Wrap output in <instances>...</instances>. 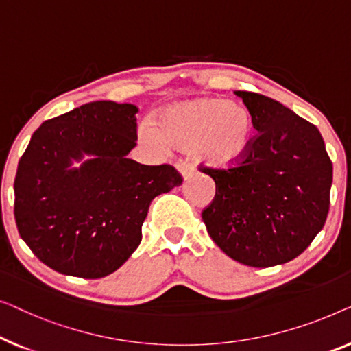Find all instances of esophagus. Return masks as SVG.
<instances>
[{"mask_svg": "<svg viewBox=\"0 0 351 351\" xmlns=\"http://www.w3.org/2000/svg\"><path fill=\"white\" fill-rule=\"evenodd\" d=\"M178 170H180L181 173L187 178V176H191L192 173H194V165H192L191 162H187V160H180V162H178Z\"/></svg>", "mask_w": 351, "mask_h": 351, "instance_id": "obj_1", "label": "esophagus"}]
</instances>
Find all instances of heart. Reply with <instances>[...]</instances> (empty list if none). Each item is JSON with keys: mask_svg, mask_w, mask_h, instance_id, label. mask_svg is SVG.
I'll list each match as a JSON object with an SVG mask.
<instances>
[{"mask_svg": "<svg viewBox=\"0 0 351 351\" xmlns=\"http://www.w3.org/2000/svg\"><path fill=\"white\" fill-rule=\"evenodd\" d=\"M253 119L243 106L221 98L202 97L159 111L156 124L141 125L143 140L187 149L199 160L230 165L248 152L253 141Z\"/></svg>", "mask_w": 351, "mask_h": 351, "instance_id": "b5f03b06", "label": "heart"}]
</instances>
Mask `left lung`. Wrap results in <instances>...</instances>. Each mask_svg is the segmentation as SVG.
Segmentation results:
<instances>
[{
    "instance_id": "1",
    "label": "left lung",
    "mask_w": 351,
    "mask_h": 351,
    "mask_svg": "<svg viewBox=\"0 0 351 351\" xmlns=\"http://www.w3.org/2000/svg\"><path fill=\"white\" fill-rule=\"evenodd\" d=\"M253 136L235 164L200 171L215 180L202 219L216 245L234 261L272 267L298 258L323 229L329 211L332 162L313 124L261 93L239 90Z\"/></svg>"
}]
</instances>
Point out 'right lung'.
<instances>
[{
    "label": "right lung",
    "mask_w": 351,
    "mask_h": 351,
    "mask_svg": "<svg viewBox=\"0 0 351 351\" xmlns=\"http://www.w3.org/2000/svg\"><path fill=\"white\" fill-rule=\"evenodd\" d=\"M136 106L90 101L43 122L19 160L14 216L36 258L58 274L101 278L141 241L154 197L181 184L173 165L128 159ZM94 159L70 171L71 159Z\"/></svg>",
    "instance_id": "add662e5"
}]
</instances>
